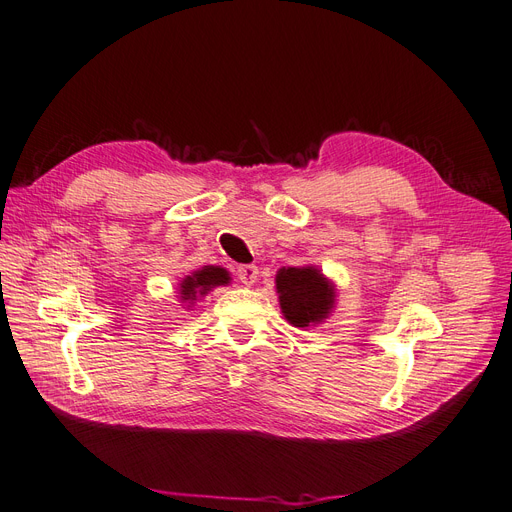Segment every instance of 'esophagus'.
<instances>
[{
	"label": "esophagus",
	"mask_w": 512,
	"mask_h": 512,
	"mask_svg": "<svg viewBox=\"0 0 512 512\" xmlns=\"http://www.w3.org/2000/svg\"><path fill=\"white\" fill-rule=\"evenodd\" d=\"M259 278V270L257 265H240L238 268V280L244 284V286H253Z\"/></svg>",
	"instance_id": "1"
}]
</instances>
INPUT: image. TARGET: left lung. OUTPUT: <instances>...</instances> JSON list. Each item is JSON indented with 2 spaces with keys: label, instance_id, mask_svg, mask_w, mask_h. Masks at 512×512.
I'll return each mask as SVG.
<instances>
[{
  "label": "left lung",
  "instance_id": "left-lung-1",
  "mask_svg": "<svg viewBox=\"0 0 512 512\" xmlns=\"http://www.w3.org/2000/svg\"><path fill=\"white\" fill-rule=\"evenodd\" d=\"M276 293L284 320L303 330L322 324L337 303L335 282L316 265L280 268L276 272Z\"/></svg>",
  "mask_w": 512,
  "mask_h": 512
}]
</instances>
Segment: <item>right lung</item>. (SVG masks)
I'll list each match as a JSON object with an SVG mask.
<instances>
[{"instance_id":"obj_1","label":"right lung","mask_w":512,"mask_h":512,"mask_svg":"<svg viewBox=\"0 0 512 512\" xmlns=\"http://www.w3.org/2000/svg\"><path fill=\"white\" fill-rule=\"evenodd\" d=\"M232 282V276L226 268L219 265H205L201 270H194L188 276H184L177 284V299L192 307L198 297L209 295L217 286H228Z\"/></svg>"}]
</instances>
